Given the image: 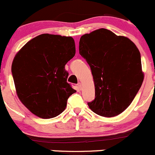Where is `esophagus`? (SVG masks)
<instances>
[{"mask_svg":"<svg viewBox=\"0 0 155 155\" xmlns=\"http://www.w3.org/2000/svg\"><path fill=\"white\" fill-rule=\"evenodd\" d=\"M78 89H79V90H82V84H81V83H79V84H78Z\"/></svg>","mask_w":155,"mask_h":155,"instance_id":"34e87169","label":"esophagus"}]
</instances>
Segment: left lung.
<instances>
[{"label":"left lung","mask_w":155,"mask_h":155,"mask_svg":"<svg viewBox=\"0 0 155 155\" xmlns=\"http://www.w3.org/2000/svg\"><path fill=\"white\" fill-rule=\"evenodd\" d=\"M79 53L89 64L95 85V99L88 106L96 114L111 117L131 104L142 86L141 56L129 38L105 28L81 36Z\"/></svg>","instance_id":"obj_1"}]
</instances>
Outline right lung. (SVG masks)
<instances>
[{
  "instance_id": "add662e5",
  "label": "right lung",
  "mask_w": 155,
  "mask_h": 155,
  "mask_svg": "<svg viewBox=\"0 0 155 155\" xmlns=\"http://www.w3.org/2000/svg\"><path fill=\"white\" fill-rule=\"evenodd\" d=\"M75 55L71 37L42 34L16 53L12 74L22 103L38 117L52 118L65 109L76 90L67 83L65 65Z\"/></svg>"
}]
</instances>
